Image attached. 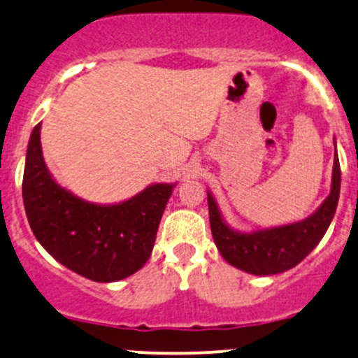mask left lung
Listing matches in <instances>:
<instances>
[{
	"label": "left lung",
	"instance_id": "obj_1",
	"mask_svg": "<svg viewBox=\"0 0 358 358\" xmlns=\"http://www.w3.org/2000/svg\"><path fill=\"white\" fill-rule=\"evenodd\" d=\"M336 148V141H334ZM341 171L338 153H334L331 193L307 219L286 226L241 233L229 227L222 219L219 205L210 191L208 213L213 241L227 264L255 275H272L289 271L300 264L326 234L338 206Z\"/></svg>",
	"mask_w": 358,
	"mask_h": 358
}]
</instances>
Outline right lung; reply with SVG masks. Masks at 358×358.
Returning a JSON list of instances; mask_svg holds the SVG:
<instances>
[{
  "mask_svg": "<svg viewBox=\"0 0 358 358\" xmlns=\"http://www.w3.org/2000/svg\"><path fill=\"white\" fill-rule=\"evenodd\" d=\"M174 187L157 182L120 203H91L53 179L43 158L41 124L32 129L22 182L31 229L55 260L91 281H120L146 264Z\"/></svg>",
  "mask_w": 358,
  "mask_h": 358,
  "instance_id": "obj_1",
  "label": "right lung"
}]
</instances>
